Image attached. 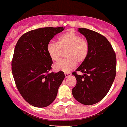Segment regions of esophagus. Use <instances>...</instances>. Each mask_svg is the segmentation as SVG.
I'll return each mask as SVG.
<instances>
[{
  "label": "esophagus",
  "instance_id": "esophagus-1",
  "mask_svg": "<svg viewBox=\"0 0 127 127\" xmlns=\"http://www.w3.org/2000/svg\"><path fill=\"white\" fill-rule=\"evenodd\" d=\"M72 74L71 73H69V72H67V73H65V78H67L68 77L70 76Z\"/></svg>",
  "mask_w": 127,
  "mask_h": 127
}]
</instances>
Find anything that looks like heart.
I'll list each match as a JSON object with an SVG mask.
<instances>
[{"label":"heart","instance_id":"obj_1","mask_svg":"<svg viewBox=\"0 0 127 127\" xmlns=\"http://www.w3.org/2000/svg\"><path fill=\"white\" fill-rule=\"evenodd\" d=\"M67 59L58 62L53 65L56 71L64 72L70 71L77 64H82L87 59L89 51L88 40L81 38L73 30H68L58 38L57 43H49L46 46V52L53 61L60 59L61 50H65Z\"/></svg>","mask_w":127,"mask_h":127}]
</instances>
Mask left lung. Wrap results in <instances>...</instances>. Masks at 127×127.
<instances>
[{
	"label": "left lung",
	"instance_id": "8db88e82",
	"mask_svg": "<svg viewBox=\"0 0 127 127\" xmlns=\"http://www.w3.org/2000/svg\"><path fill=\"white\" fill-rule=\"evenodd\" d=\"M89 45L88 57L72 74L77 84L72 90L74 98L85 105L99 102L108 93L117 73V57L105 36L95 31L79 28ZM81 71L83 76L78 75Z\"/></svg>",
	"mask_w": 127,
	"mask_h": 127
}]
</instances>
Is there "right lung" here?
<instances>
[{
    "label": "right lung",
    "instance_id": "1",
    "mask_svg": "<svg viewBox=\"0 0 127 127\" xmlns=\"http://www.w3.org/2000/svg\"><path fill=\"white\" fill-rule=\"evenodd\" d=\"M63 27L41 28L26 32L17 41L14 52L12 73L19 92L29 104L38 108L53 103L64 79L62 71L49 72L53 61L46 46Z\"/></svg>",
    "mask_w": 127,
    "mask_h": 127
}]
</instances>
